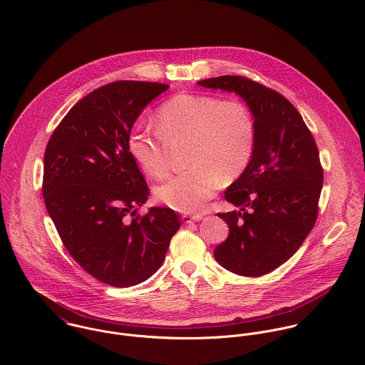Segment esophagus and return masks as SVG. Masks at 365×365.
Returning a JSON list of instances; mask_svg holds the SVG:
<instances>
[{
	"mask_svg": "<svg viewBox=\"0 0 365 365\" xmlns=\"http://www.w3.org/2000/svg\"><path fill=\"white\" fill-rule=\"evenodd\" d=\"M202 219H203V216H200V215H196V216H189V215H185V216H182L183 222H186V224H190V222H195V221H200Z\"/></svg>",
	"mask_w": 365,
	"mask_h": 365,
	"instance_id": "1",
	"label": "esophagus"
}]
</instances>
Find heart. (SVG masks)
<instances>
[{
    "mask_svg": "<svg viewBox=\"0 0 365 365\" xmlns=\"http://www.w3.org/2000/svg\"><path fill=\"white\" fill-rule=\"evenodd\" d=\"M158 133L135 127L128 152L146 175L162 178L169 169L168 145L189 141L190 169L155 189L158 200L180 213L205 209L222 182L238 178L255 146V123L245 104L209 94H176L155 115Z\"/></svg>",
    "mask_w": 365,
    "mask_h": 365,
    "instance_id": "b5f03b06",
    "label": "heart"
}]
</instances>
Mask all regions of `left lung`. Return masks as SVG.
<instances>
[{"label": "left lung", "mask_w": 365, "mask_h": 365, "mask_svg": "<svg viewBox=\"0 0 365 365\" xmlns=\"http://www.w3.org/2000/svg\"><path fill=\"white\" fill-rule=\"evenodd\" d=\"M197 84L238 94L254 117L252 158L224 193L240 210L217 215L230 232L215 258L237 275H265L291 258L316 222L323 186L319 149L299 111L275 90L241 76Z\"/></svg>", "instance_id": "8db88e82"}]
</instances>
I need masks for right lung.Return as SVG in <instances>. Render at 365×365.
<instances>
[{
    "label": "right lung",
    "instance_id": "obj_1",
    "mask_svg": "<svg viewBox=\"0 0 365 365\" xmlns=\"http://www.w3.org/2000/svg\"><path fill=\"white\" fill-rule=\"evenodd\" d=\"M168 88L133 80L98 87L74 104L45 150L46 210L74 261L111 287L152 277L180 227L168 207L137 215L149 189L127 146L143 110Z\"/></svg>",
    "mask_w": 365,
    "mask_h": 365
}]
</instances>
